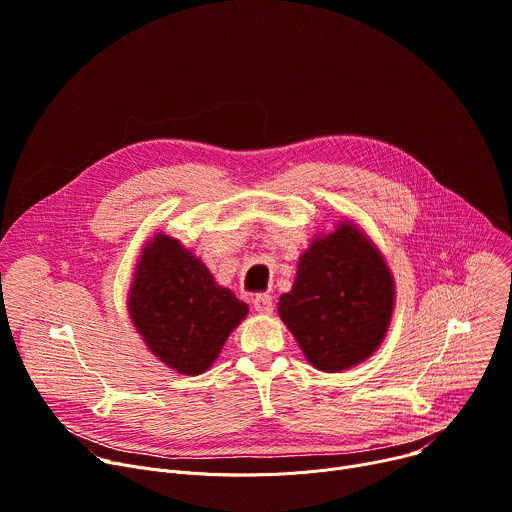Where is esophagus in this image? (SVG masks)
Instances as JSON below:
<instances>
[{
    "instance_id": "1",
    "label": "esophagus",
    "mask_w": 512,
    "mask_h": 512,
    "mask_svg": "<svg viewBox=\"0 0 512 512\" xmlns=\"http://www.w3.org/2000/svg\"><path fill=\"white\" fill-rule=\"evenodd\" d=\"M253 306L259 314H271L273 312V298L269 294H257L253 298Z\"/></svg>"
}]
</instances>
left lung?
<instances>
[{"label": "left lung", "mask_w": 512, "mask_h": 512, "mask_svg": "<svg viewBox=\"0 0 512 512\" xmlns=\"http://www.w3.org/2000/svg\"><path fill=\"white\" fill-rule=\"evenodd\" d=\"M392 310L394 277L376 245L349 220L302 253L294 286L277 308L306 359L329 374L380 347Z\"/></svg>", "instance_id": "obj_1"}]
</instances>
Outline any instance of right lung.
<instances>
[{"label":"right lung","mask_w":512,"mask_h":512,"mask_svg":"<svg viewBox=\"0 0 512 512\" xmlns=\"http://www.w3.org/2000/svg\"><path fill=\"white\" fill-rule=\"evenodd\" d=\"M128 312L147 347L183 376L214 363L249 306L220 288L208 267L177 239L153 237L136 263Z\"/></svg>","instance_id":"right-lung-1"}]
</instances>
